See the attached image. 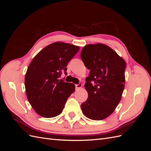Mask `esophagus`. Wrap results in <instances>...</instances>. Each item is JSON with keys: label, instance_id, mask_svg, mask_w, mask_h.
I'll list each match as a JSON object with an SVG mask.
<instances>
[{"label": "esophagus", "instance_id": "esophagus-1", "mask_svg": "<svg viewBox=\"0 0 151 151\" xmlns=\"http://www.w3.org/2000/svg\"><path fill=\"white\" fill-rule=\"evenodd\" d=\"M82 86H83V84H82L81 83H79L76 85V89H80L82 88Z\"/></svg>", "mask_w": 151, "mask_h": 151}]
</instances>
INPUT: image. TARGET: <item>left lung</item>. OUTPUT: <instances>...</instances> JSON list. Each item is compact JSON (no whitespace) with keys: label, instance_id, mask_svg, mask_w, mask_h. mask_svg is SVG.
Returning a JSON list of instances; mask_svg holds the SVG:
<instances>
[{"label":"left lung","instance_id":"1","mask_svg":"<svg viewBox=\"0 0 151 151\" xmlns=\"http://www.w3.org/2000/svg\"><path fill=\"white\" fill-rule=\"evenodd\" d=\"M81 58L90 70L84 84L88 98L81 104L82 111L91 120H103L114 111L121 100L126 63L110 47L101 43L86 45Z\"/></svg>","mask_w":151,"mask_h":151}]
</instances>
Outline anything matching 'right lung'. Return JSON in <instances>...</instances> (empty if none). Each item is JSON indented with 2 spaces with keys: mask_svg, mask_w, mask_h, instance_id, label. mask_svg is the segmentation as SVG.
Returning a JSON list of instances; mask_svg holds the SVG:
<instances>
[{
  "mask_svg": "<svg viewBox=\"0 0 151 151\" xmlns=\"http://www.w3.org/2000/svg\"><path fill=\"white\" fill-rule=\"evenodd\" d=\"M79 47L63 42L50 44L32 60L25 76L27 98L38 115L45 118L57 116L62 112L75 85L58 78L67 74L68 63Z\"/></svg>",
  "mask_w": 151,
  "mask_h": 151,
  "instance_id": "obj_1",
  "label": "right lung"
}]
</instances>
